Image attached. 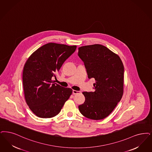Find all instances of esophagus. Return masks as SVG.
Returning a JSON list of instances; mask_svg holds the SVG:
<instances>
[{"mask_svg":"<svg viewBox=\"0 0 152 152\" xmlns=\"http://www.w3.org/2000/svg\"><path fill=\"white\" fill-rule=\"evenodd\" d=\"M81 93V91H75V90H73V91H72V94H79V93Z\"/></svg>","mask_w":152,"mask_h":152,"instance_id":"1","label":"esophagus"}]
</instances>
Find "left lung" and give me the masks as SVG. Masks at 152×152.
Returning <instances> with one entry per match:
<instances>
[{
    "instance_id": "obj_1",
    "label": "left lung",
    "mask_w": 152,
    "mask_h": 152,
    "mask_svg": "<svg viewBox=\"0 0 152 152\" xmlns=\"http://www.w3.org/2000/svg\"><path fill=\"white\" fill-rule=\"evenodd\" d=\"M78 55L84 63L89 79L94 78V91H84V103L79 106L83 115L101 120L109 115L123 94L124 66L118 55L103 45L81 46Z\"/></svg>"
}]
</instances>
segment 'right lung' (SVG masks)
<instances>
[{
	"instance_id": "right-lung-1",
	"label": "right lung",
	"mask_w": 152,
	"mask_h": 152,
	"mask_svg": "<svg viewBox=\"0 0 152 152\" xmlns=\"http://www.w3.org/2000/svg\"><path fill=\"white\" fill-rule=\"evenodd\" d=\"M76 46L49 43L37 49L26 61L23 83L26 102L36 115L42 118L58 115L72 94L71 88L55 83L53 77Z\"/></svg>"
}]
</instances>
